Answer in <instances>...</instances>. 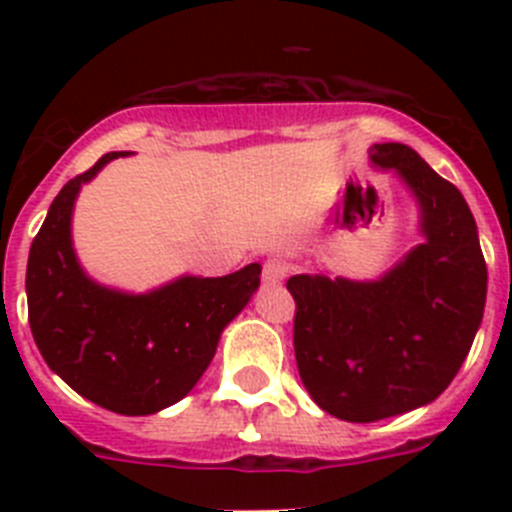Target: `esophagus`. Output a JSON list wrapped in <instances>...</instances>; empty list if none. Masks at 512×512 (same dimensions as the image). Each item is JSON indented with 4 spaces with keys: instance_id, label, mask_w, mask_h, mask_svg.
Listing matches in <instances>:
<instances>
[{
    "instance_id": "obj_1",
    "label": "esophagus",
    "mask_w": 512,
    "mask_h": 512,
    "mask_svg": "<svg viewBox=\"0 0 512 512\" xmlns=\"http://www.w3.org/2000/svg\"><path fill=\"white\" fill-rule=\"evenodd\" d=\"M287 264L279 259H269L264 264V269H261V279H264V284H279L284 277H287Z\"/></svg>"
}]
</instances>
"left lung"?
<instances>
[{"label":"left lung","instance_id":"left-lung-1","mask_svg":"<svg viewBox=\"0 0 512 512\" xmlns=\"http://www.w3.org/2000/svg\"><path fill=\"white\" fill-rule=\"evenodd\" d=\"M420 205L425 241L377 282L289 277L302 384L325 413L374 423L436 400L467 359L487 300V266L459 189L410 146L374 143Z\"/></svg>","mask_w":512,"mask_h":512}]
</instances>
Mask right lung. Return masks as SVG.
Instances as JSON below:
<instances>
[{"mask_svg": "<svg viewBox=\"0 0 512 512\" xmlns=\"http://www.w3.org/2000/svg\"><path fill=\"white\" fill-rule=\"evenodd\" d=\"M104 153L53 200L27 259V318L45 364L81 397L120 415H151L189 395L225 325L259 289V264L228 277H179L148 295L102 287L81 269L71 212Z\"/></svg>", "mask_w": 512, "mask_h": 512, "instance_id": "add662e5", "label": "right lung"}]
</instances>
